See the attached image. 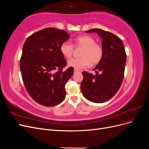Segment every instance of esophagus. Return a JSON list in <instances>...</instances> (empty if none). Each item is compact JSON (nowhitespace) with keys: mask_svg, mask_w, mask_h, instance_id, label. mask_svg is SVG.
I'll use <instances>...</instances> for the list:
<instances>
[{"mask_svg":"<svg viewBox=\"0 0 149 149\" xmlns=\"http://www.w3.org/2000/svg\"><path fill=\"white\" fill-rule=\"evenodd\" d=\"M78 72H79V70H76V69H74V73H78Z\"/></svg>","mask_w":149,"mask_h":149,"instance_id":"1","label":"esophagus"}]
</instances>
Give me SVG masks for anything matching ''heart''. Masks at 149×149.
<instances>
[{
  "mask_svg": "<svg viewBox=\"0 0 149 149\" xmlns=\"http://www.w3.org/2000/svg\"><path fill=\"white\" fill-rule=\"evenodd\" d=\"M76 47H83L81 53V58H74L68 61V65L76 70L83 69L88 67L90 65H96L101 60L103 50L102 47L97 43L96 40L91 36L81 35L74 40ZM60 52L65 58L70 59L73 55L74 46L71 42L65 41L60 45Z\"/></svg>",
  "mask_w": 149,
  "mask_h": 149,
  "instance_id": "b5f03b06",
  "label": "heart"
}]
</instances>
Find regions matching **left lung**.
Returning <instances> with one entry per match:
<instances>
[{
    "mask_svg": "<svg viewBox=\"0 0 149 149\" xmlns=\"http://www.w3.org/2000/svg\"><path fill=\"white\" fill-rule=\"evenodd\" d=\"M97 33L102 38L103 55L101 60L93 70V75L83 71L81 89L88 101L102 103L113 97L120 88L123 81L126 63V54L123 41L109 31L100 29L86 31Z\"/></svg>",
    "mask_w": 149,
    "mask_h": 149,
    "instance_id": "1",
    "label": "left lung"
}]
</instances>
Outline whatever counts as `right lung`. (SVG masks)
<instances>
[{
	"instance_id": "1",
	"label": "right lung",
	"mask_w": 149,
	"mask_h": 149,
	"mask_svg": "<svg viewBox=\"0 0 149 149\" xmlns=\"http://www.w3.org/2000/svg\"><path fill=\"white\" fill-rule=\"evenodd\" d=\"M70 38L66 31L50 27L25 40L20 61L22 77L30 96L40 104L55 106L65 100V84L74 68L63 70L66 61L60 48Z\"/></svg>"
}]
</instances>
